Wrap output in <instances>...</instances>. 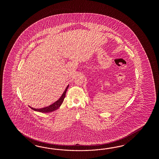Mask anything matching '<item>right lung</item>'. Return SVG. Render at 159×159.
<instances>
[{"instance_id":"add662e5","label":"right lung","mask_w":159,"mask_h":159,"mask_svg":"<svg viewBox=\"0 0 159 159\" xmlns=\"http://www.w3.org/2000/svg\"><path fill=\"white\" fill-rule=\"evenodd\" d=\"M68 87H69V85L66 87V89L65 90V91L63 93L62 95L58 99V100L55 101L54 103H53L51 105H50V106L46 107H44V108H39V109L34 108L31 107L30 106L29 107L32 110H34V111H39V112H51L55 111L56 110L58 109L59 108V107L61 106V104H62L63 101L64 100V98H65V96H66V93Z\"/></svg>"}]
</instances>
